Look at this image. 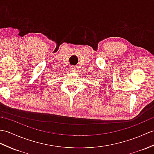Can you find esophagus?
<instances>
[{
  "mask_svg": "<svg viewBox=\"0 0 154 154\" xmlns=\"http://www.w3.org/2000/svg\"><path fill=\"white\" fill-rule=\"evenodd\" d=\"M77 69L76 67H70V71H72V72H75V71H77Z\"/></svg>",
  "mask_w": 154,
  "mask_h": 154,
  "instance_id": "34e87169",
  "label": "esophagus"
}]
</instances>
